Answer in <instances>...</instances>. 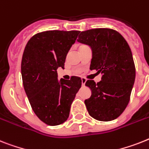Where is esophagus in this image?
<instances>
[{"mask_svg": "<svg viewBox=\"0 0 149 149\" xmlns=\"http://www.w3.org/2000/svg\"><path fill=\"white\" fill-rule=\"evenodd\" d=\"M81 80H82V86H85L86 82V79L85 78L82 77V78H81Z\"/></svg>", "mask_w": 149, "mask_h": 149, "instance_id": "esophagus-1", "label": "esophagus"}]
</instances>
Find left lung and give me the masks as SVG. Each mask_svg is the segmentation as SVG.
Returning <instances> with one entry per match:
<instances>
[{"label":"left lung","mask_w":149,"mask_h":149,"mask_svg":"<svg viewBox=\"0 0 149 149\" xmlns=\"http://www.w3.org/2000/svg\"><path fill=\"white\" fill-rule=\"evenodd\" d=\"M77 41L91 48L90 70L102 74L99 83H86L92 92L85 100L88 112L96 120H114L128 106L135 83L131 49L119 33L108 28L82 31Z\"/></svg>","instance_id":"1"}]
</instances>
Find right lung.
Masks as SVG:
<instances>
[{
  "mask_svg": "<svg viewBox=\"0 0 149 149\" xmlns=\"http://www.w3.org/2000/svg\"><path fill=\"white\" fill-rule=\"evenodd\" d=\"M79 31H48L35 34L27 42L21 62L26 96L42 122L58 125L68 118L71 104L82 80L72 77L58 79L56 70L64 68L66 55Z\"/></svg>",
  "mask_w": 149,
  "mask_h": 149,
  "instance_id": "right-lung-1",
  "label": "right lung"
}]
</instances>
